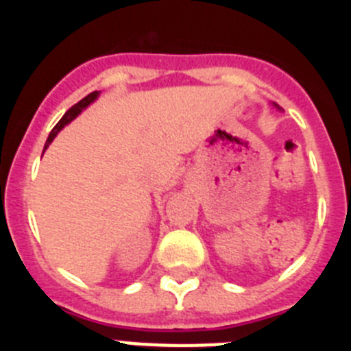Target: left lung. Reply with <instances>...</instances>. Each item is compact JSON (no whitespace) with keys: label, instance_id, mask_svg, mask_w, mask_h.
I'll return each instance as SVG.
<instances>
[{"label":"left lung","instance_id":"1","mask_svg":"<svg viewBox=\"0 0 351 351\" xmlns=\"http://www.w3.org/2000/svg\"><path fill=\"white\" fill-rule=\"evenodd\" d=\"M276 107H278V105H276Z\"/></svg>","mask_w":351,"mask_h":351}]
</instances>
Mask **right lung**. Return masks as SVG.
Segmentation results:
<instances>
[{"instance_id": "right-lung-1", "label": "right lung", "mask_w": 351, "mask_h": 351, "mask_svg": "<svg viewBox=\"0 0 351 351\" xmlns=\"http://www.w3.org/2000/svg\"><path fill=\"white\" fill-rule=\"evenodd\" d=\"M98 95H100V93H98V91H93V93H89V95L86 96V98H82V100L79 101V104H75V105H73V107H70V108H68V110H66V114H64V116L61 117V119H60V123H58V125H56L54 128H52V132L49 133V138H47V142H45V147H43V149H47V147H49V144H51V142L54 141V137H56V135H58V133H60L61 130H63L64 126H66L68 123H70V121H73V119H75V117L79 116V114L82 112L84 108L88 107L89 104H93V101H95L96 98H98Z\"/></svg>"}]
</instances>
